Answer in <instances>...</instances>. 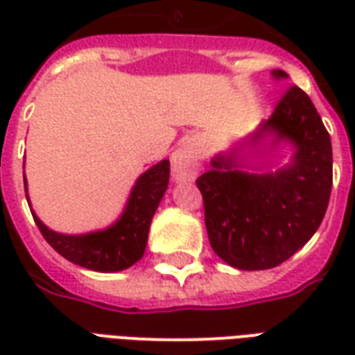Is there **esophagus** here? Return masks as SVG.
<instances>
[{
	"mask_svg": "<svg viewBox=\"0 0 355 355\" xmlns=\"http://www.w3.org/2000/svg\"><path fill=\"white\" fill-rule=\"evenodd\" d=\"M198 167H200L198 152L190 144L177 148L171 155V171H173V178L177 182L193 180L196 175H198Z\"/></svg>",
	"mask_w": 355,
	"mask_h": 355,
	"instance_id": "1",
	"label": "esophagus"
}]
</instances>
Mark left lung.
Instances as JSON below:
<instances>
[{
    "mask_svg": "<svg viewBox=\"0 0 355 355\" xmlns=\"http://www.w3.org/2000/svg\"><path fill=\"white\" fill-rule=\"evenodd\" d=\"M272 76L287 80L283 70ZM241 144L215 155L196 184L213 251L238 270H268L293 257L320 228L333 186V148L318 110L297 85ZM279 144H291L293 155L274 171L267 158ZM245 146L250 154L241 155ZM251 155L263 159L259 168L248 162Z\"/></svg>",
    "mask_w": 355,
    "mask_h": 355,
    "instance_id": "8db88e82",
    "label": "left lung"
}]
</instances>
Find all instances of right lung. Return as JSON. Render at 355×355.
Instances as JSON below:
<instances>
[{
    "label": "right lung",
    "mask_w": 355,
    "mask_h": 355,
    "mask_svg": "<svg viewBox=\"0 0 355 355\" xmlns=\"http://www.w3.org/2000/svg\"><path fill=\"white\" fill-rule=\"evenodd\" d=\"M169 159H163L142 173L132 186L123 213L104 230L78 236L58 234L47 228L32 209L30 211L43 238L66 261L94 272H121L139 262L146 251L150 223L169 184ZM24 188L28 192L26 180Z\"/></svg>",
    "instance_id": "obj_1"
}]
</instances>
